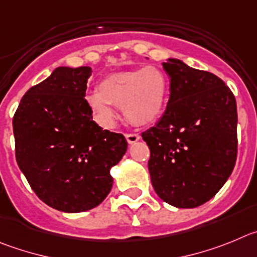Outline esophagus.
Segmentation results:
<instances>
[{"label": "esophagus", "instance_id": "34e87169", "mask_svg": "<svg viewBox=\"0 0 257 257\" xmlns=\"http://www.w3.org/2000/svg\"><path fill=\"white\" fill-rule=\"evenodd\" d=\"M125 138L128 141L129 145H133V143L138 142L140 141V134H125Z\"/></svg>", "mask_w": 257, "mask_h": 257}]
</instances>
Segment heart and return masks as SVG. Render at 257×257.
<instances>
[{"label":"heart","instance_id":"b5f03b06","mask_svg":"<svg viewBox=\"0 0 257 257\" xmlns=\"http://www.w3.org/2000/svg\"><path fill=\"white\" fill-rule=\"evenodd\" d=\"M169 83L165 73L155 65L119 71L103 78L98 91L87 96L92 114L103 128H112L116 119L114 106L121 107L133 125L143 126L156 121L168 100Z\"/></svg>","mask_w":257,"mask_h":257}]
</instances>
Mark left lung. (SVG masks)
<instances>
[{"label":"left lung","instance_id":"1","mask_svg":"<svg viewBox=\"0 0 257 257\" xmlns=\"http://www.w3.org/2000/svg\"><path fill=\"white\" fill-rule=\"evenodd\" d=\"M170 97L163 116L142 133L157 196L179 209L214 197L237 159V105L225 83L209 71L169 57Z\"/></svg>","mask_w":257,"mask_h":257}]
</instances>
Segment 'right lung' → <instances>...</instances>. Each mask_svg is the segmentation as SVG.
Wrapping results in <instances>:
<instances>
[{
    "instance_id": "1",
    "label": "right lung",
    "mask_w": 257,
    "mask_h": 257,
    "mask_svg": "<svg viewBox=\"0 0 257 257\" xmlns=\"http://www.w3.org/2000/svg\"><path fill=\"white\" fill-rule=\"evenodd\" d=\"M89 66H59L32 87L13 119L16 161L45 203L62 212L98 206L111 191L112 166L125 155L123 134L103 131L85 97Z\"/></svg>"
}]
</instances>
